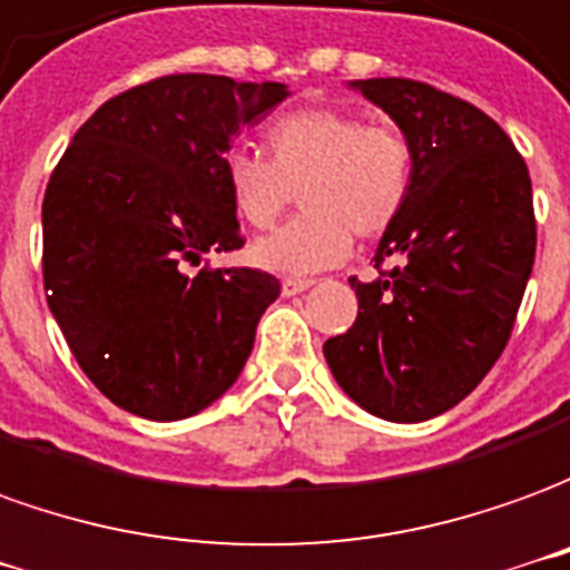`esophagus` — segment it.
Wrapping results in <instances>:
<instances>
[{
  "label": "esophagus",
  "instance_id": "obj_1",
  "mask_svg": "<svg viewBox=\"0 0 570 570\" xmlns=\"http://www.w3.org/2000/svg\"><path fill=\"white\" fill-rule=\"evenodd\" d=\"M313 285V278H297V276H285L282 278V294L285 297H294V294L306 292Z\"/></svg>",
  "mask_w": 570,
  "mask_h": 570
}]
</instances>
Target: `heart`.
Instances as JSON below:
<instances>
[{"label": "heart", "mask_w": 570, "mask_h": 570, "mask_svg": "<svg viewBox=\"0 0 570 570\" xmlns=\"http://www.w3.org/2000/svg\"><path fill=\"white\" fill-rule=\"evenodd\" d=\"M264 149L266 159L248 149L224 159L229 205L245 227L269 229L294 189L301 196L304 214L252 245V261L264 269L306 276L341 264L353 236L374 239L405 212L414 147L395 125L309 107L269 122Z\"/></svg>", "instance_id": "1"}]
</instances>
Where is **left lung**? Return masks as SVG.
I'll use <instances>...</instances> for the list:
<instances>
[{
    "mask_svg": "<svg viewBox=\"0 0 570 570\" xmlns=\"http://www.w3.org/2000/svg\"><path fill=\"white\" fill-rule=\"evenodd\" d=\"M414 147L405 212L383 233L377 282L350 278L358 316L325 341L334 381L395 423L445 414L482 383L510 341L534 266L528 165L507 131L466 100L414 79L350 82Z\"/></svg>",
    "mask_w": 570,
    "mask_h": 570,
    "instance_id": "left-lung-1",
    "label": "left lung"
}]
</instances>
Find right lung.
Segmentation results:
<instances>
[{"mask_svg":"<svg viewBox=\"0 0 570 570\" xmlns=\"http://www.w3.org/2000/svg\"><path fill=\"white\" fill-rule=\"evenodd\" d=\"M282 82L177 72L110 98L76 131L42 202L48 306L88 381L147 421L199 414L236 383L278 278L199 269L245 245L224 184L233 137Z\"/></svg>","mask_w":570,"mask_h":570,"instance_id":"obj_1","label":"right lung"}]
</instances>
